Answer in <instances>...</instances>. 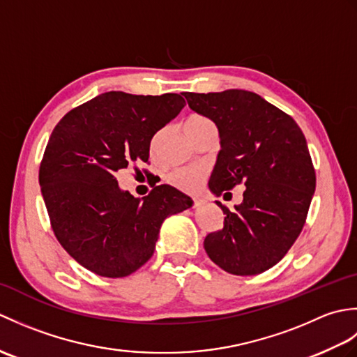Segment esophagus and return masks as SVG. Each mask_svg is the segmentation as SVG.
<instances>
[{"instance_id": "obj_1", "label": "esophagus", "mask_w": 357, "mask_h": 357, "mask_svg": "<svg viewBox=\"0 0 357 357\" xmlns=\"http://www.w3.org/2000/svg\"><path fill=\"white\" fill-rule=\"evenodd\" d=\"M202 206H206V201L201 199V198H195V199H193V207H195V208H199V207H202Z\"/></svg>"}]
</instances>
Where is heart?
<instances>
[{
    "mask_svg": "<svg viewBox=\"0 0 357 357\" xmlns=\"http://www.w3.org/2000/svg\"><path fill=\"white\" fill-rule=\"evenodd\" d=\"M211 124L210 121L206 116L201 115H192L185 119L184 127L185 132H192L199 128L202 126H208ZM206 169L199 165H184V167H176V169L170 170L167 173V183H169L172 187L178 188L181 192L185 193H192L196 192L201 187L204 178H206Z\"/></svg>",
    "mask_w": 357,
    "mask_h": 357,
    "instance_id": "heart-1",
    "label": "heart"
}]
</instances>
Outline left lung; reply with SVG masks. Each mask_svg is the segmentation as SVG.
I'll use <instances>...</instances> for the list:
<instances>
[{
  "label": "left lung",
  "instance_id": "1",
  "mask_svg": "<svg viewBox=\"0 0 357 357\" xmlns=\"http://www.w3.org/2000/svg\"><path fill=\"white\" fill-rule=\"evenodd\" d=\"M184 96L221 138L210 192L225 198L234 185H245L234 210L216 201L227 216L204 248L227 273L259 275L282 259L305 224L316 188L305 136L291 116L247 90Z\"/></svg>",
  "mask_w": 357,
  "mask_h": 357
}]
</instances>
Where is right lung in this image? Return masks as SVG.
<instances>
[{
	"label": "right lung",
	"instance_id": "add662e5",
	"mask_svg": "<svg viewBox=\"0 0 357 357\" xmlns=\"http://www.w3.org/2000/svg\"><path fill=\"white\" fill-rule=\"evenodd\" d=\"M184 105L178 93L107 92L53 128L40 165L41 193L59 244L95 275H132L153 256L164 219L193 206L165 184L135 198L116 179L132 162L149 161L153 135Z\"/></svg>",
	"mask_w": 357,
	"mask_h": 357
}]
</instances>
